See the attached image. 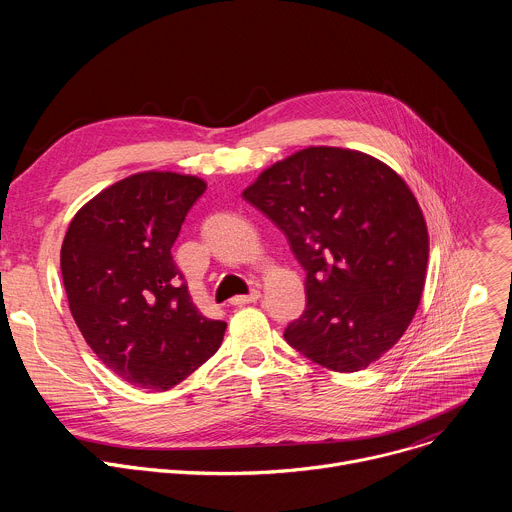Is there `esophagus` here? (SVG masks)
<instances>
[{"mask_svg":"<svg viewBox=\"0 0 512 512\" xmlns=\"http://www.w3.org/2000/svg\"><path fill=\"white\" fill-rule=\"evenodd\" d=\"M261 298V291L259 289H253L249 296H235L233 300H231V304L233 306H245V304H255L257 300Z\"/></svg>","mask_w":512,"mask_h":512,"instance_id":"1","label":"esophagus"}]
</instances>
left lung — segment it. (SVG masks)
Masks as SVG:
<instances>
[{
	"instance_id": "left-lung-1",
	"label": "left lung",
	"mask_w": 512,
	"mask_h": 512,
	"mask_svg": "<svg viewBox=\"0 0 512 512\" xmlns=\"http://www.w3.org/2000/svg\"><path fill=\"white\" fill-rule=\"evenodd\" d=\"M243 198L308 271L306 312L283 334L291 346L330 371L356 373L399 342L421 302L429 235L391 166L310 145L263 170Z\"/></svg>"
}]
</instances>
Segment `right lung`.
Segmentation results:
<instances>
[{
  "mask_svg": "<svg viewBox=\"0 0 512 512\" xmlns=\"http://www.w3.org/2000/svg\"><path fill=\"white\" fill-rule=\"evenodd\" d=\"M206 182L148 170L93 196L60 249L68 308L83 338L123 381L168 391L223 342L227 322L194 306L172 245Z\"/></svg>",
  "mask_w": 512,
  "mask_h": 512,
  "instance_id": "right-lung-1",
  "label": "right lung"
}]
</instances>
